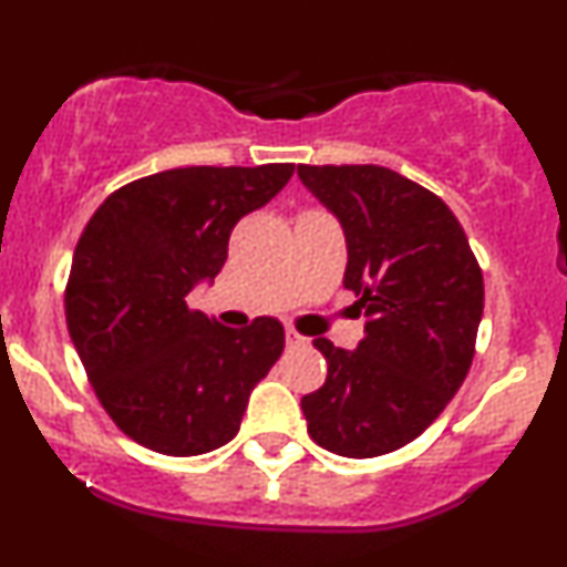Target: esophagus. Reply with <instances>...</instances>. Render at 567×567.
Listing matches in <instances>:
<instances>
[{"mask_svg": "<svg viewBox=\"0 0 567 567\" xmlns=\"http://www.w3.org/2000/svg\"><path fill=\"white\" fill-rule=\"evenodd\" d=\"M285 339H288L290 348H303V344H307V337H301V333L296 331V329L285 331Z\"/></svg>", "mask_w": 567, "mask_h": 567, "instance_id": "1", "label": "esophagus"}]
</instances>
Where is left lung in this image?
Instances as JSON below:
<instances>
[{
	"label": "left lung",
	"mask_w": 567,
	"mask_h": 567,
	"mask_svg": "<svg viewBox=\"0 0 567 567\" xmlns=\"http://www.w3.org/2000/svg\"><path fill=\"white\" fill-rule=\"evenodd\" d=\"M303 187L339 219L344 288L367 318L355 350L318 337L329 374L301 399L320 449L350 458L413 443L473 363L484 274L434 193L380 165H299Z\"/></svg>",
	"instance_id": "8db88e82"
}]
</instances>
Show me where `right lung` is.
Segmentation results:
<instances>
[{
	"label": "right lung",
	"mask_w": 567,
	"mask_h": 567,
	"mask_svg": "<svg viewBox=\"0 0 567 567\" xmlns=\"http://www.w3.org/2000/svg\"><path fill=\"white\" fill-rule=\"evenodd\" d=\"M290 176V163L163 171L109 195L83 228L64 290L68 331L105 413L143 449L198 456L230 443L249 393L282 355L279 320L228 329L187 296L214 282L238 219Z\"/></svg>",
	"instance_id": "1"
}]
</instances>
